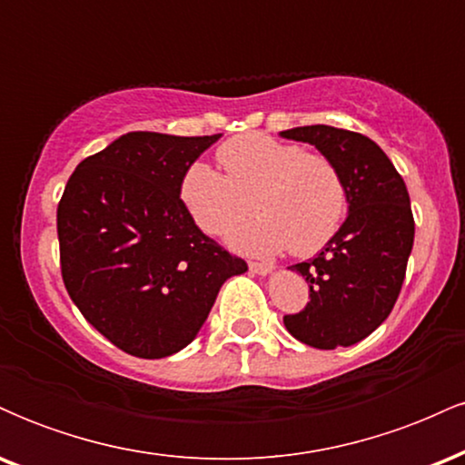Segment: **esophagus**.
I'll return each instance as SVG.
<instances>
[{
  "label": "esophagus",
  "mask_w": 465,
  "mask_h": 465,
  "mask_svg": "<svg viewBox=\"0 0 465 465\" xmlns=\"http://www.w3.org/2000/svg\"><path fill=\"white\" fill-rule=\"evenodd\" d=\"M249 271L251 273H258V275H266L273 271V264H266V262H249Z\"/></svg>",
  "instance_id": "1"
}]
</instances>
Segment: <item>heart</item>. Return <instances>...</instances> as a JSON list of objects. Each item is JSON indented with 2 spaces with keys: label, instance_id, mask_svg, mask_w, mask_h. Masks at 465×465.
Wrapping results in <instances>:
<instances>
[{
  "label": "heart",
  "instance_id": "1",
  "mask_svg": "<svg viewBox=\"0 0 465 465\" xmlns=\"http://www.w3.org/2000/svg\"><path fill=\"white\" fill-rule=\"evenodd\" d=\"M225 173L192 163L179 194L192 221L210 236H221L258 210V218L232 233L249 253L312 255L336 236L348 214V188L341 170L325 154L264 133H247L216 153Z\"/></svg>",
  "mask_w": 465,
  "mask_h": 465
}]
</instances>
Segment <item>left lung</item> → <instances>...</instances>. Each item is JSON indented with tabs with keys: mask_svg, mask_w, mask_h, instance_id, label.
Segmentation results:
<instances>
[{
	"mask_svg": "<svg viewBox=\"0 0 465 465\" xmlns=\"http://www.w3.org/2000/svg\"><path fill=\"white\" fill-rule=\"evenodd\" d=\"M332 159L348 188L350 214L317 258L291 266L306 277L311 302L286 314V330L317 350L348 348L370 336L393 311L415 223L407 185L391 159L361 133L314 124L282 131Z\"/></svg>",
	"mask_w": 465,
	"mask_h": 465,
	"instance_id": "obj_1",
	"label": "left lung"
}]
</instances>
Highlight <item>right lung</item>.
Masks as SVG:
<instances>
[{"instance_id":"add662e5","label":"right lung","mask_w":465,"mask_h":465,"mask_svg":"<svg viewBox=\"0 0 465 465\" xmlns=\"http://www.w3.org/2000/svg\"><path fill=\"white\" fill-rule=\"evenodd\" d=\"M218 137L126 133L76 165L58 203L69 297L137 359L192 343L227 277L247 271L196 227L179 194L185 170Z\"/></svg>"}]
</instances>
